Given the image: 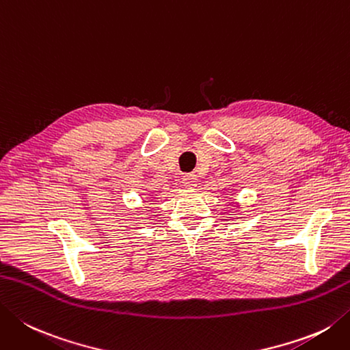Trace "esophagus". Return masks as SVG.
<instances>
[{
    "mask_svg": "<svg viewBox=\"0 0 350 350\" xmlns=\"http://www.w3.org/2000/svg\"><path fill=\"white\" fill-rule=\"evenodd\" d=\"M196 182H197V179H196V176H193V174L183 176V179H182L183 187H187V188H194Z\"/></svg>",
    "mask_w": 350,
    "mask_h": 350,
    "instance_id": "obj_1",
    "label": "esophagus"
}]
</instances>
